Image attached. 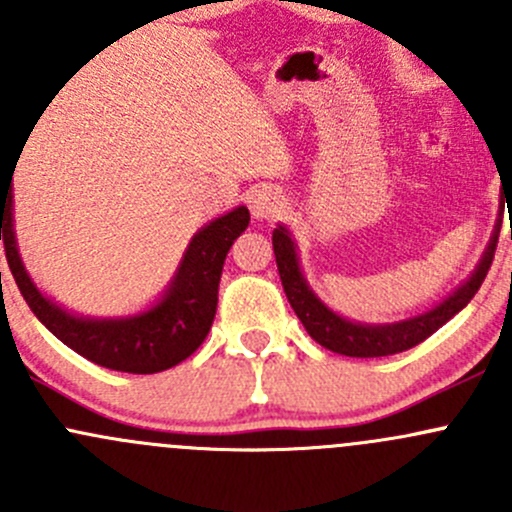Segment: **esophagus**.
<instances>
[{"label": "esophagus", "mask_w": 512, "mask_h": 512, "mask_svg": "<svg viewBox=\"0 0 512 512\" xmlns=\"http://www.w3.org/2000/svg\"><path fill=\"white\" fill-rule=\"evenodd\" d=\"M250 210L252 215L260 220L280 218V215L287 210V200L285 195L277 193L275 188H262L250 198Z\"/></svg>", "instance_id": "obj_1"}]
</instances>
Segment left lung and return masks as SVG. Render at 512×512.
<instances>
[{"label":"left lung","instance_id":"left-lung-1","mask_svg":"<svg viewBox=\"0 0 512 512\" xmlns=\"http://www.w3.org/2000/svg\"><path fill=\"white\" fill-rule=\"evenodd\" d=\"M505 194V190H503ZM500 200H508V195ZM498 232H500V220L495 223L493 237H490L488 247H485L483 257H480L478 267L473 270V275L463 282L461 287L453 294H448L441 304H436L428 312L418 314V317L401 319L394 324H361L352 322V319L339 317L334 309H329L317 294L312 292L302 275V267H299L297 257V245H294L292 235H289L287 227L277 225L272 232V247H275V260L277 270H280L282 287L292 304L294 314L299 317V322L304 324L309 337L317 344H322L324 349L334 354L344 356H356V359H369V356H389L406 352V349L416 347L423 339L431 337L436 329H441L443 324L451 317H456L483 285L485 275L490 270V262H493L495 245H498Z\"/></svg>","mask_w":512,"mask_h":512}]
</instances>
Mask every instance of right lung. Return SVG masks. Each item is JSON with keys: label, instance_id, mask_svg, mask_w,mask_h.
<instances>
[{"label": "right lung", "instance_id": "right-lung-1", "mask_svg": "<svg viewBox=\"0 0 512 512\" xmlns=\"http://www.w3.org/2000/svg\"><path fill=\"white\" fill-rule=\"evenodd\" d=\"M12 210V178H7L0 183V240L14 282L29 309L76 354L98 366L128 374H156L170 369L205 342L218 309L225 257L232 242L250 225V210L245 205L220 215L195 232L178 272L151 309L133 317L91 319L66 312L36 289L19 257Z\"/></svg>", "mask_w": 512, "mask_h": 512}]
</instances>
